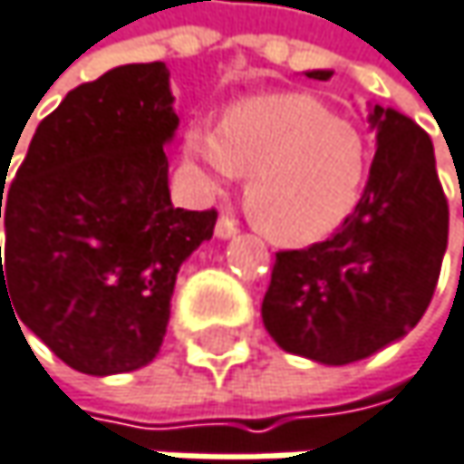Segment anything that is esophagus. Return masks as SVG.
I'll list each match as a JSON object with an SVG mask.
<instances>
[{
    "mask_svg": "<svg viewBox=\"0 0 464 464\" xmlns=\"http://www.w3.org/2000/svg\"><path fill=\"white\" fill-rule=\"evenodd\" d=\"M236 231H238V226H236V220H231L228 215H223L218 220V226H215V236L218 238H231V236H236Z\"/></svg>",
    "mask_w": 464,
    "mask_h": 464,
    "instance_id": "34e87169",
    "label": "esophagus"
}]
</instances>
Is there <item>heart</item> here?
<instances>
[{"label":"heart","instance_id":"b5f03b06","mask_svg":"<svg viewBox=\"0 0 464 464\" xmlns=\"http://www.w3.org/2000/svg\"><path fill=\"white\" fill-rule=\"evenodd\" d=\"M183 156L207 196L249 175L246 215L284 246H308L337 231L366 178L361 135L303 92L244 98L226 108L220 124H193Z\"/></svg>","mask_w":464,"mask_h":464}]
</instances>
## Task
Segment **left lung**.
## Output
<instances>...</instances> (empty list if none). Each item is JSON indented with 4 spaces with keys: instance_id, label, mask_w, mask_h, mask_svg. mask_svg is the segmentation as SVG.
Segmentation results:
<instances>
[{
    "instance_id": "obj_1",
    "label": "left lung",
    "mask_w": 464,
    "mask_h": 464,
    "mask_svg": "<svg viewBox=\"0 0 464 464\" xmlns=\"http://www.w3.org/2000/svg\"><path fill=\"white\" fill-rule=\"evenodd\" d=\"M329 79L332 71H305ZM377 150L356 209L326 241L278 252L263 324L286 353L343 366L409 334L430 305L449 204L430 135L393 108H369Z\"/></svg>"
}]
</instances>
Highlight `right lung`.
<instances>
[{"label":"right lung","instance_id":"obj_1","mask_svg":"<svg viewBox=\"0 0 464 464\" xmlns=\"http://www.w3.org/2000/svg\"><path fill=\"white\" fill-rule=\"evenodd\" d=\"M172 101L159 61L79 84L39 121L0 196V289L7 284L23 324L76 372L108 377L156 358L178 271L215 231V209L169 198Z\"/></svg>","mask_w":464,"mask_h":464}]
</instances>
